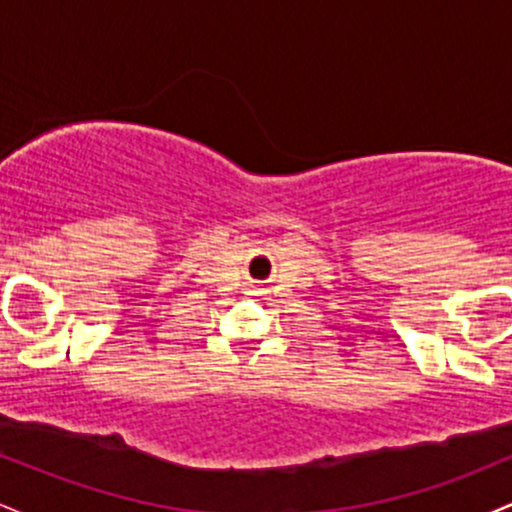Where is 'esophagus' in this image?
<instances>
[{
    "instance_id": "obj_1",
    "label": "esophagus",
    "mask_w": 512,
    "mask_h": 512,
    "mask_svg": "<svg viewBox=\"0 0 512 512\" xmlns=\"http://www.w3.org/2000/svg\"><path fill=\"white\" fill-rule=\"evenodd\" d=\"M250 286H255V289H257V284H250Z\"/></svg>"
}]
</instances>
